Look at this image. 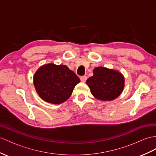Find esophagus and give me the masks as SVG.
I'll return each instance as SVG.
<instances>
[{
	"label": "esophagus",
	"mask_w": 156,
	"mask_h": 156,
	"mask_svg": "<svg viewBox=\"0 0 156 156\" xmlns=\"http://www.w3.org/2000/svg\"><path fill=\"white\" fill-rule=\"evenodd\" d=\"M80 79H81V81L82 82L85 83V82L87 81V78L86 76H82V77H80Z\"/></svg>",
	"instance_id": "34e87169"
}]
</instances>
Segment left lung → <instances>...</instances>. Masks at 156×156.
Segmentation results:
<instances>
[{
  "label": "left lung",
  "mask_w": 156,
  "mask_h": 156,
  "mask_svg": "<svg viewBox=\"0 0 156 156\" xmlns=\"http://www.w3.org/2000/svg\"><path fill=\"white\" fill-rule=\"evenodd\" d=\"M93 95L101 101H112L122 92L124 86L123 75L117 71L98 67L93 76L87 80Z\"/></svg>",
  "instance_id": "1"
}]
</instances>
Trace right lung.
Returning <instances> with one entry per match:
<instances>
[{"instance_id": "add662e5", "label": "right lung", "mask_w": 156, "mask_h": 156, "mask_svg": "<svg viewBox=\"0 0 156 156\" xmlns=\"http://www.w3.org/2000/svg\"><path fill=\"white\" fill-rule=\"evenodd\" d=\"M79 82V78L66 66L53 63L41 67L34 77V84L40 97L57 105L67 100Z\"/></svg>"}]
</instances>
